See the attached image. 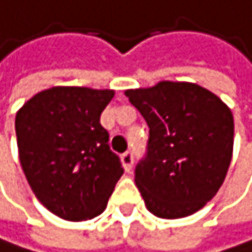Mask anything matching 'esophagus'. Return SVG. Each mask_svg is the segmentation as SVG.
I'll list each match as a JSON object with an SVG mask.
<instances>
[{
	"label": "esophagus",
	"instance_id": "1",
	"mask_svg": "<svg viewBox=\"0 0 252 252\" xmlns=\"http://www.w3.org/2000/svg\"><path fill=\"white\" fill-rule=\"evenodd\" d=\"M121 160H122V165H124L125 171H131V168H133V153H131V151L124 153Z\"/></svg>",
	"mask_w": 252,
	"mask_h": 252
}]
</instances>
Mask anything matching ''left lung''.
I'll use <instances>...</instances> for the list:
<instances>
[{
  "mask_svg": "<svg viewBox=\"0 0 252 252\" xmlns=\"http://www.w3.org/2000/svg\"><path fill=\"white\" fill-rule=\"evenodd\" d=\"M148 124V151L134 182L147 210L181 219L203 208L222 187L234 144L229 107L193 82L160 81L125 90Z\"/></svg>",
  "mask_w": 252,
  "mask_h": 252,
  "instance_id": "obj_1",
  "label": "left lung"
}]
</instances>
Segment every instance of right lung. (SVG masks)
<instances>
[{"label":"right lung","instance_id":"right-lung-1","mask_svg":"<svg viewBox=\"0 0 252 252\" xmlns=\"http://www.w3.org/2000/svg\"><path fill=\"white\" fill-rule=\"evenodd\" d=\"M113 96V90L58 85L36 93L16 113L27 182L44 207L64 220L101 214L124 174L99 121Z\"/></svg>","mask_w":252,"mask_h":252}]
</instances>
